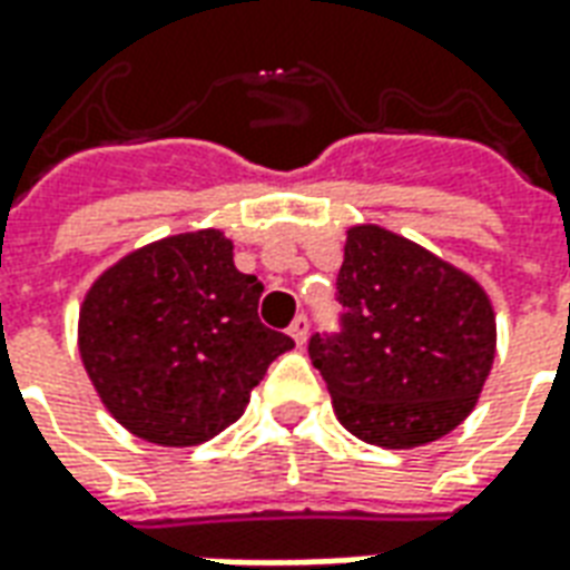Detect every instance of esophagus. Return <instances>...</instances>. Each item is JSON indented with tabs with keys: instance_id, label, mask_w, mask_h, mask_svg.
<instances>
[{
	"instance_id": "obj_1",
	"label": "esophagus",
	"mask_w": 570,
	"mask_h": 570,
	"mask_svg": "<svg viewBox=\"0 0 570 570\" xmlns=\"http://www.w3.org/2000/svg\"><path fill=\"white\" fill-rule=\"evenodd\" d=\"M289 335H293V342H296L298 347L305 345V338H308V317H305V314H298L296 321H293V326H289Z\"/></svg>"
}]
</instances>
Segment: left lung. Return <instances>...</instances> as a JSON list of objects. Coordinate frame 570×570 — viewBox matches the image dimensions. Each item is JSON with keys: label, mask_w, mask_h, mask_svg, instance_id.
<instances>
[{"label": "left lung", "mask_w": 570, "mask_h": 570, "mask_svg": "<svg viewBox=\"0 0 570 570\" xmlns=\"http://www.w3.org/2000/svg\"><path fill=\"white\" fill-rule=\"evenodd\" d=\"M342 333L314 335L311 363L357 440L419 449L473 412L498 326L489 293L452 262L382 225H351L338 268Z\"/></svg>", "instance_id": "obj_1"}]
</instances>
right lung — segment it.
<instances>
[{"instance_id":"1","label":"right lung","mask_w":570,"mask_h":570,"mask_svg":"<svg viewBox=\"0 0 570 570\" xmlns=\"http://www.w3.org/2000/svg\"><path fill=\"white\" fill-rule=\"evenodd\" d=\"M219 228L183 232L106 268L79 311V354L109 415L186 449L235 424L293 338L259 321L262 284Z\"/></svg>"}]
</instances>
